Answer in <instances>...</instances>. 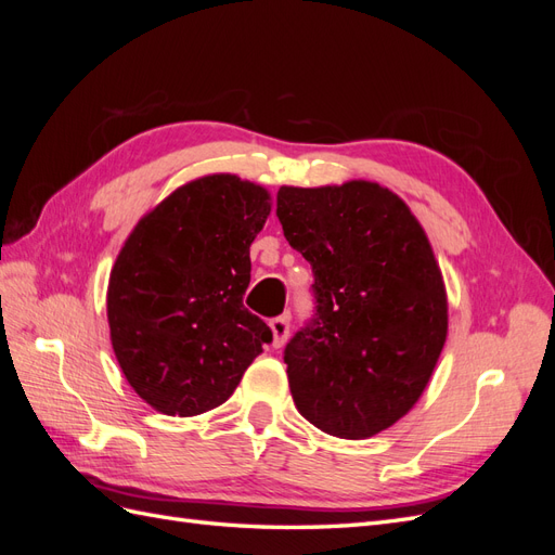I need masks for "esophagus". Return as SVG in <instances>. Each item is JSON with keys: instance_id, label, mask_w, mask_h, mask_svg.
Segmentation results:
<instances>
[{"instance_id": "1", "label": "esophagus", "mask_w": 555, "mask_h": 555, "mask_svg": "<svg viewBox=\"0 0 555 555\" xmlns=\"http://www.w3.org/2000/svg\"><path fill=\"white\" fill-rule=\"evenodd\" d=\"M268 326H271V331H273V347H282L284 343H287V338H289V317L287 314L273 317L271 322H268Z\"/></svg>"}]
</instances>
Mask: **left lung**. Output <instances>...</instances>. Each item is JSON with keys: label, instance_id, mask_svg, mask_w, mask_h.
Wrapping results in <instances>:
<instances>
[{"label": "left lung", "instance_id": "left-lung-1", "mask_svg": "<svg viewBox=\"0 0 555 555\" xmlns=\"http://www.w3.org/2000/svg\"><path fill=\"white\" fill-rule=\"evenodd\" d=\"M278 220L314 275V314L284 347L296 410L335 438H373L422 398L447 340L426 231L367 180L280 188Z\"/></svg>", "mask_w": 555, "mask_h": 555}]
</instances>
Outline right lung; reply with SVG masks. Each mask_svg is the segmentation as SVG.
Returning <instances> with one entry per match:
<instances>
[{
    "label": "right lung",
    "mask_w": 555,
    "mask_h": 555,
    "mask_svg": "<svg viewBox=\"0 0 555 555\" xmlns=\"http://www.w3.org/2000/svg\"><path fill=\"white\" fill-rule=\"evenodd\" d=\"M271 215L261 184L215 173L143 215L108 280L115 359L131 389L169 416L208 412L273 340L243 306L249 245Z\"/></svg>",
    "instance_id": "add662e5"
}]
</instances>
